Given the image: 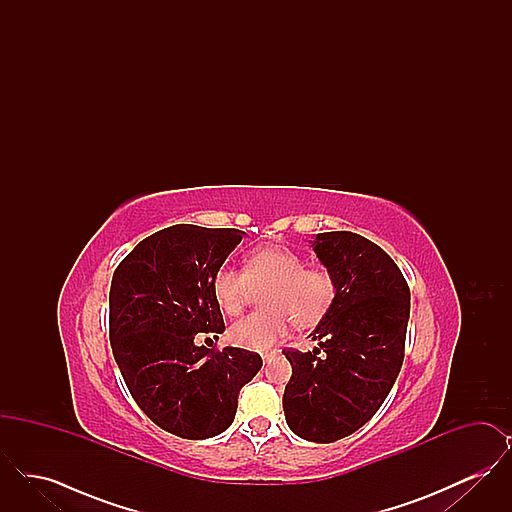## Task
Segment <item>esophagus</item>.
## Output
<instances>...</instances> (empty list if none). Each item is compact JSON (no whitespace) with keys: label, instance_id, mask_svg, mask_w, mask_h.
<instances>
[{"label":"esophagus","instance_id":"34e87169","mask_svg":"<svg viewBox=\"0 0 512 512\" xmlns=\"http://www.w3.org/2000/svg\"><path fill=\"white\" fill-rule=\"evenodd\" d=\"M272 357H274V355H272V353H265V355H263V361H265V363H268V361H270V359H272Z\"/></svg>","mask_w":512,"mask_h":512}]
</instances>
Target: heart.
Returning a JSON list of instances; mask_svg holds the SVG:
<instances>
[{
	"mask_svg": "<svg viewBox=\"0 0 512 512\" xmlns=\"http://www.w3.org/2000/svg\"><path fill=\"white\" fill-rule=\"evenodd\" d=\"M265 289V311L240 318L228 330L230 341L242 349L267 351L286 336L290 320L295 326L315 324L336 295L328 270L307 267L299 253L284 245L259 247L247 257L244 270L222 267L213 278L215 301L226 315H238Z\"/></svg>",
	"mask_w": 512,
	"mask_h": 512,
	"instance_id": "obj_1",
	"label": "heart"
}]
</instances>
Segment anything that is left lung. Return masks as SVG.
I'll use <instances>...</instances> for the list:
<instances>
[{
	"mask_svg": "<svg viewBox=\"0 0 512 512\" xmlns=\"http://www.w3.org/2000/svg\"><path fill=\"white\" fill-rule=\"evenodd\" d=\"M311 244L336 295L311 334L318 347L284 349L292 378L282 403L295 436L332 443L386 401L405 357L411 292L390 255L359 234L324 232Z\"/></svg>",
	"mask_w": 512,
	"mask_h": 512,
	"instance_id": "left-lung-1",
	"label": "left lung"
}]
</instances>
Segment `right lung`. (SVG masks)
<instances>
[{"label": "right lung", "instance_id": "right-lung-1", "mask_svg": "<svg viewBox=\"0 0 512 512\" xmlns=\"http://www.w3.org/2000/svg\"><path fill=\"white\" fill-rule=\"evenodd\" d=\"M242 236L236 228L174 224L136 245L111 280L109 340L124 384L178 438L224 432L238 393L263 366L257 353L195 343L224 332L213 278Z\"/></svg>", "mask_w": 512, "mask_h": 512}]
</instances>
